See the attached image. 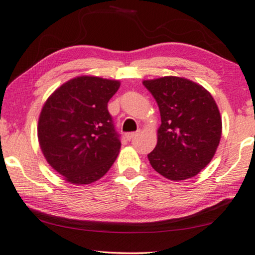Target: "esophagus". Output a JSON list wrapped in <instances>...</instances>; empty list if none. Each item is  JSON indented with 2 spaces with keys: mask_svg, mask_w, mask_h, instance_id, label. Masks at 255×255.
Listing matches in <instances>:
<instances>
[{
  "mask_svg": "<svg viewBox=\"0 0 255 255\" xmlns=\"http://www.w3.org/2000/svg\"><path fill=\"white\" fill-rule=\"evenodd\" d=\"M138 134H139L138 132H130V133L125 134V138H127L128 140H132V139L134 138V136H136Z\"/></svg>",
  "mask_w": 255,
  "mask_h": 255,
  "instance_id": "1",
  "label": "esophagus"
}]
</instances>
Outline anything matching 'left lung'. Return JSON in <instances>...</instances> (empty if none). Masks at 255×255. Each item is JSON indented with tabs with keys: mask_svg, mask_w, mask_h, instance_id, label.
<instances>
[{
	"mask_svg": "<svg viewBox=\"0 0 255 255\" xmlns=\"http://www.w3.org/2000/svg\"><path fill=\"white\" fill-rule=\"evenodd\" d=\"M157 102L161 125L157 143L148 156L155 171L170 180L197 176L215 155L222 119L212 94L180 77L143 80Z\"/></svg>",
	"mask_w": 255,
	"mask_h": 255,
	"instance_id": "left-lung-1",
	"label": "left lung"
}]
</instances>
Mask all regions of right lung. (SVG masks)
<instances>
[{
  "label": "right lung",
  "instance_id": "right-lung-1",
  "mask_svg": "<svg viewBox=\"0 0 255 255\" xmlns=\"http://www.w3.org/2000/svg\"><path fill=\"white\" fill-rule=\"evenodd\" d=\"M119 80L79 76L47 99L38 122L43 156L66 182L86 185L109 170L121 149L108 112Z\"/></svg>",
  "mask_w": 255,
  "mask_h": 255
}]
</instances>
